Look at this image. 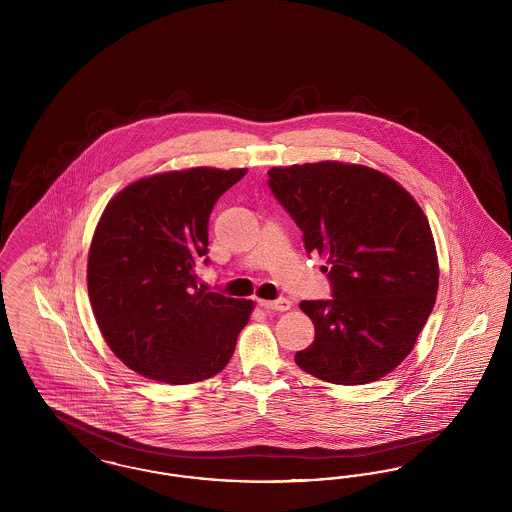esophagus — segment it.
<instances>
[{
  "label": "esophagus",
  "mask_w": 512,
  "mask_h": 512,
  "mask_svg": "<svg viewBox=\"0 0 512 512\" xmlns=\"http://www.w3.org/2000/svg\"><path fill=\"white\" fill-rule=\"evenodd\" d=\"M259 307L265 311H288L292 309V301L290 299H276V301L259 299Z\"/></svg>",
  "instance_id": "34e87169"
}]
</instances>
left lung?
<instances>
[{
    "label": "left lung",
    "instance_id": "obj_1",
    "mask_svg": "<svg viewBox=\"0 0 512 512\" xmlns=\"http://www.w3.org/2000/svg\"><path fill=\"white\" fill-rule=\"evenodd\" d=\"M268 186L326 259L332 299L301 301L315 341L295 363L330 384L384 378L413 351L438 295L428 219L399 182L365 165L320 161L272 167Z\"/></svg>",
    "mask_w": 512,
    "mask_h": 512
}]
</instances>
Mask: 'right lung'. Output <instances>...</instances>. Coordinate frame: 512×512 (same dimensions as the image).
<instances>
[{
    "label": "right lung",
    "instance_id": "add662e5",
    "mask_svg": "<svg viewBox=\"0 0 512 512\" xmlns=\"http://www.w3.org/2000/svg\"><path fill=\"white\" fill-rule=\"evenodd\" d=\"M247 169L195 167L140 178L115 195L88 253V295L99 332L149 380L194 384L228 365L251 299L197 288L220 195Z\"/></svg>",
    "mask_w": 512,
    "mask_h": 512
}]
</instances>
